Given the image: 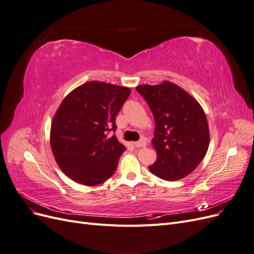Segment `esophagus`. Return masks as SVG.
I'll return each mask as SVG.
<instances>
[{
  "label": "esophagus",
  "mask_w": 254,
  "mask_h": 254,
  "mask_svg": "<svg viewBox=\"0 0 254 254\" xmlns=\"http://www.w3.org/2000/svg\"><path fill=\"white\" fill-rule=\"evenodd\" d=\"M133 145L135 146V147H145V146H146V141L143 139V140H141V141L134 142Z\"/></svg>",
  "instance_id": "esophagus-1"
}]
</instances>
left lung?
I'll return each instance as SVG.
<instances>
[{"mask_svg":"<svg viewBox=\"0 0 254 254\" xmlns=\"http://www.w3.org/2000/svg\"><path fill=\"white\" fill-rule=\"evenodd\" d=\"M135 89L147 102L156 123L151 143L158 157L149 171L167 181L184 178L196 170L209 148V125L202 107L167 80Z\"/></svg>","mask_w":254,"mask_h":254,"instance_id":"1","label":"left lung"}]
</instances>
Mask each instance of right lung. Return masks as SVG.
I'll return each instance as SVG.
<instances>
[{
    "mask_svg": "<svg viewBox=\"0 0 254 254\" xmlns=\"http://www.w3.org/2000/svg\"><path fill=\"white\" fill-rule=\"evenodd\" d=\"M131 93L127 87L89 81L68 93L51 125V148L60 170L83 186H97L117 171L126 147L115 134V119Z\"/></svg>",
    "mask_w": 254,
    "mask_h": 254,
    "instance_id": "add662e5",
    "label": "right lung"
}]
</instances>
